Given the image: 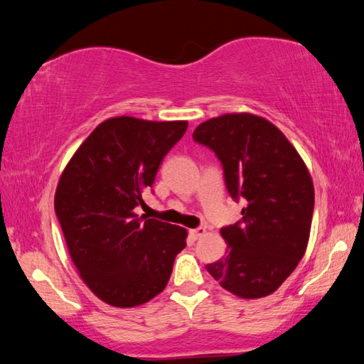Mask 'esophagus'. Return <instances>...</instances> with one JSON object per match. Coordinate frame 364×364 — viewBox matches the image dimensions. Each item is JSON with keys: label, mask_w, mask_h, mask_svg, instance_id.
<instances>
[{"label": "esophagus", "mask_w": 364, "mask_h": 364, "mask_svg": "<svg viewBox=\"0 0 364 364\" xmlns=\"http://www.w3.org/2000/svg\"><path fill=\"white\" fill-rule=\"evenodd\" d=\"M205 234V228H194V230H189V236L193 239H199Z\"/></svg>", "instance_id": "obj_1"}]
</instances>
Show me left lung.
<instances>
[{
  "label": "left lung",
  "instance_id": "8db88e82",
  "mask_svg": "<svg viewBox=\"0 0 364 364\" xmlns=\"http://www.w3.org/2000/svg\"><path fill=\"white\" fill-rule=\"evenodd\" d=\"M197 143L217 154L242 218L221 228L226 255L207 271L228 292L262 299L278 291L305 255L315 188L304 159L269 120L234 112L202 122Z\"/></svg>",
  "mask_w": 364,
  "mask_h": 364
}]
</instances>
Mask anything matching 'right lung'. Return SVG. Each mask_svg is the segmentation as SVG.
<instances>
[{"instance_id": "obj_1", "label": "right lung", "mask_w": 364, "mask_h": 364, "mask_svg": "<svg viewBox=\"0 0 364 364\" xmlns=\"http://www.w3.org/2000/svg\"><path fill=\"white\" fill-rule=\"evenodd\" d=\"M186 128V120L112 117L80 144L59 178L54 208L67 249L80 278L107 305L133 308L156 297L186 247L184 228L134 212Z\"/></svg>"}]
</instances>
